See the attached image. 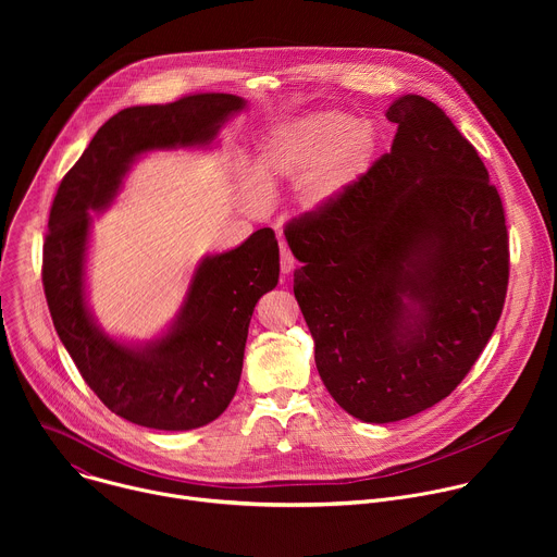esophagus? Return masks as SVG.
<instances>
[{
    "instance_id": "obj_1",
    "label": "esophagus",
    "mask_w": 557,
    "mask_h": 557,
    "mask_svg": "<svg viewBox=\"0 0 557 557\" xmlns=\"http://www.w3.org/2000/svg\"><path fill=\"white\" fill-rule=\"evenodd\" d=\"M280 269H282L284 275H288L295 269V258L284 245H282V251H280Z\"/></svg>"
}]
</instances>
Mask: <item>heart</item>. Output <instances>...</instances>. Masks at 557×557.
Segmentation results:
<instances>
[{"mask_svg": "<svg viewBox=\"0 0 557 557\" xmlns=\"http://www.w3.org/2000/svg\"><path fill=\"white\" fill-rule=\"evenodd\" d=\"M379 132L366 119L339 110H317L273 125L260 140L240 196L256 205L264 189L297 181L304 211H322L344 198L372 168Z\"/></svg>", "mask_w": 557, "mask_h": 557, "instance_id": "heart-1", "label": "heart"}]
</instances>
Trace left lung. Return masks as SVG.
I'll use <instances>...</instances> for the list:
<instances>
[{
    "mask_svg": "<svg viewBox=\"0 0 557 557\" xmlns=\"http://www.w3.org/2000/svg\"><path fill=\"white\" fill-rule=\"evenodd\" d=\"M389 153L284 231L293 290L333 399L355 419L414 417L465 379L509 282L505 209L479 151L419 95L394 99Z\"/></svg>",
    "mask_w": 557,
    "mask_h": 557,
    "instance_id": "obj_1",
    "label": "left lung"
}]
</instances>
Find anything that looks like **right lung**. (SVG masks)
I'll return each mask as SVG.
<instances>
[{
  "instance_id": "1",
  "label": "right lung",
  "mask_w": 557,
  "mask_h": 557,
  "mask_svg": "<svg viewBox=\"0 0 557 557\" xmlns=\"http://www.w3.org/2000/svg\"><path fill=\"white\" fill-rule=\"evenodd\" d=\"M247 108L235 95L198 92L114 114L63 176L44 243V290L52 324L78 372L114 414L183 432L215 421L240 383L249 322L280 280L273 228H260L196 267L170 329L149 342L110 337L88 306L86 264L92 211L103 213L147 151L209 147Z\"/></svg>"
}]
</instances>
